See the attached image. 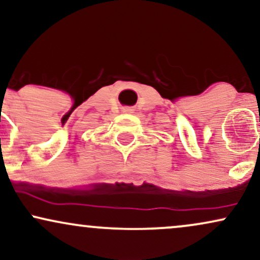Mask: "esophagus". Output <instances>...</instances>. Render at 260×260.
<instances>
[{"mask_svg": "<svg viewBox=\"0 0 260 260\" xmlns=\"http://www.w3.org/2000/svg\"><path fill=\"white\" fill-rule=\"evenodd\" d=\"M123 111H126V112H129V111H131V109H123Z\"/></svg>", "mask_w": 260, "mask_h": 260, "instance_id": "esophagus-1", "label": "esophagus"}]
</instances>
